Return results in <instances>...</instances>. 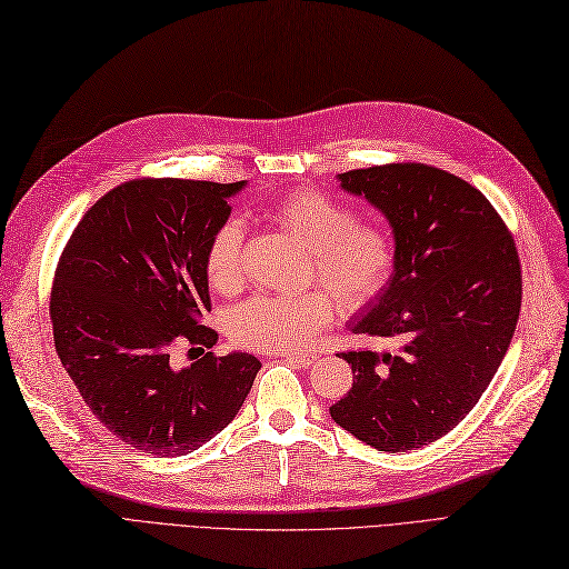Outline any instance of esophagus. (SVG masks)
I'll list each match as a JSON object with an SVG mask.
<instances>
[{
	"mask_svg": "<svg viewBox=\"0 0 569 569\" xmlns=\"http://www.w3.org/2000/svg\"><path fill=\"white\" fill-rule=\"evenodd\" d=\"M278 356L289 360V363H295L297 368H311L318 360V353H278Z\"/></svg>",
	"mask_w": 569,
	"mask_h": 569,
	"instance_id": "1",
	"label": "esophagus"
}]
</instances>
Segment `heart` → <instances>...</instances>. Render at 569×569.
I'll list each match as a JSON object with an SVG mask.
<instances>
[{
	"mask_svg": "<svg viewBox=\"0 0 569 569\" xmlns=\"http://www.w3.org/2000/svg\"><path fill=\"white\" fill-rule=\"evenodd\" d=\"M268 220L308 249V280H320L347 308L372 303L389 287L396 268L391 234L316 189H297L268 206ZM244 230L226 220L203 251V272L218 295L244 282ZM330 290V291H331ZM329 291V292H330ZM322 287L301 295H256L232 308L228 335L237 347L256 351H299L337 318V300Z\"/></svg>",
	"mask_w": 569,
	"mask_h": 569,
	"instance_id": "obj_1",
	"label": "heart"
}]
</instances>
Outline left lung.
Listing matches in <instances>:
<instances>
[{"label":"left lung","instance_id":"left-lung-1","mask_svg":"<svg viewBox=\"0 0 569 569\" xmlns=\"http://www.w3.org/2000/svg\"><path fill=\"white\" fill-rule=\"evenodd\" d=\"M393 230L389 287L353 320L393 351H347L349 393L332 420L377 451H416L465 420L501 366L522 306L515 239L477 187L427 163L341 173Z\"/></svg>","mask_w":569,"mask_h":569}]
</instances>
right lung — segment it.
<instances>
[{"label": "right lung", "mask_w": 569, "mask_h": 569, "mask_svg": "<svg viewBox=\"0 0 569 569\" xmlns=\"http://www.w3.org/2000/svg\"><path fill=\"white\" fill-rule=\"evenodd\" d=\"M244 182L137 178L82 216L61 251L49 316L54 347L109 432L159 458L197 451L242 408L261 360L216 356L203 251ZM189 342L202 358L176 371Z\"/></svg>", "instance_id": "right-lung-1"}]
</instances>
